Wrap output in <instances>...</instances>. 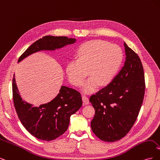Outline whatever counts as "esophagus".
<instances>
[{
    "label": "esophagus",
    "instance_id": "34e87169",
    "mask_svg": "<svg viewBox=\"0 0 160 160\" xmlns=\"http://www.w3.org/2000/svg\"><path fill=\"white\" fill-rule=\"evenodd\" d=\"M82 100H83V102L84 105H88L89 103V99L87 98L86 96H83V97H82Z\"/></svg>",
    "mask_w": 160,
    "mask_h": 160
}]
</instances>
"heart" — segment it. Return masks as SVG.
Masks as SVG:
<instances>
[{
  "instance_id": "b5f03b06",
  "label": "heart",
  "mask_w": 160,
  "mask_h": 160,
  "mask_svg": "<svg viewBox=\"0 0 160 160\" xmlns=\"http://www.w3.org/2000/svg\"><path fill=\"white\" fill-rule=\"evenodd\" d=\"M78 59H72L66 67L71 83L81 86L89 74V78L83 84V91L90 93L101 85L106 86L114 79L122 65L123 54L121 48L101 40H92L82 45L77 52Z\"/></svg>"
}]
</instances>
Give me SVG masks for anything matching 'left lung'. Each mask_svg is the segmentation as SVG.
<instances>
[{"label":"left lung","instance_id":"left-lung-1","mask_svg":"<svg viewBox=\"0 0 160 160\" xmlns=\"http://www.w3.org/2000/svg\"><path fill=\"white\" fill-rule=\"evenodd\" d=\"M124 66L111 83L90 97L95 109L91 122L100 139L114 142L132 129L141 109L145 93L143 65L139 56L125 42Z\"/></svg>","mask_w":160,"mask_h":160}]
</instances>
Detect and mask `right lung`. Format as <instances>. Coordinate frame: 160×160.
I'll use <instances>...</instances> for the list:
<instances>
[{"mask_svg":"<svg viewBox=\"0 0 160 160\" xmlns=\"http://www.w3.org/2000/svg\"><path fill=\"white\" fill-rule=\"evenodd\" d=\"M75 42V38L67 37L45 36L28 47L19 57L18 62L32 53L40 51H55ZM12 97L14 108L23 126L34 137L45 141H51L63 134L68 129L70 117L82 106L79 92L61 86L59 93L50 102L34 107L22 99L14 75Z\"/></svg>","mask_w":160,"mask_h":160,"instance_id":"right-lung-1","label":"right lung"}]
</instances>
